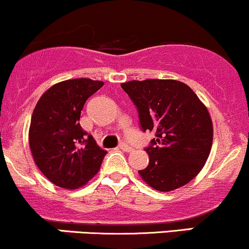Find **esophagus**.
I'll list each match as a JSON object with an SVG mask.
<instances>
[{
    "label": "esophagus",
    "instance_id": "1",
    "mask_svg": "<svg viewBox=\"0 0 249 249\" xmlns=\"http://www.w3.org/2000/svg\"><path fill=\"white\" fill-rule=\"evenodd\" d=\"M119 147H121V150L124 151V152H131V151H132V147H131L130 145L125 144V142H122V144L119 145Z\"/></svg>",
    "mask_w": 249,
    "mask_h": 249
}]
</instances>
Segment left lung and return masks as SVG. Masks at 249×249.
<instances>
[{
  "instance_id": "8db88e82",
  "label": "left lung",
  "mask_w": 249,
  "mask_h": 249,
  "mask_svg": "<svg viewBox=\"0 0 249 249\" xmlns=\"http://www.w3.org/2000/svg\"><path fill=\"white\" fill-rule=\"evenodd\" d=\"M121 87L138 108L144 131L156 132L145 148L150 161L138 171L150 187L170 192L188 184L205 166L213 142V123L206 105L185 83L145 79Z\"/></svg>"
}]
</instances>
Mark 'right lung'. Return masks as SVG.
Masks as SVG:
<instances>
[{"mask_svg": "<svg viewBox=\"0 0 249 249\" xmlns=\"http://www.w3.org/2000/svg\"><path fill=\"white\" fill-rule=\"evenodd\" d=\"M104 82L90 78L56 83L41 96L29 127V146L39 171L56 186L77 190L98 173L107 152L79 124L85 102Z\"/></svg>", "mask_w": 249, "mask_h": 249, "instance_id": "1", "label": "right lung"}]
</instances>
